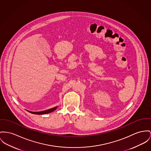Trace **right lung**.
I'll return each mask as SVG.
<instances>
[{"instance_id":"add662e5","label":"right lung","mask_w":151,"mask_h":151,"mask_svg":"<svg viewBox=\"0 0 151 151\" xmlns=\"http://www.w3.org/2000/svg\"><path fill=\"white\" fill-rule=\"evenodd\" d=\"M57 108V106H55L54 108H52L50 109H47L46 111H28L29 112H30L32 114H47V113H49L53 111H55L56 109Z\"/></svg>"}]
</instances>
